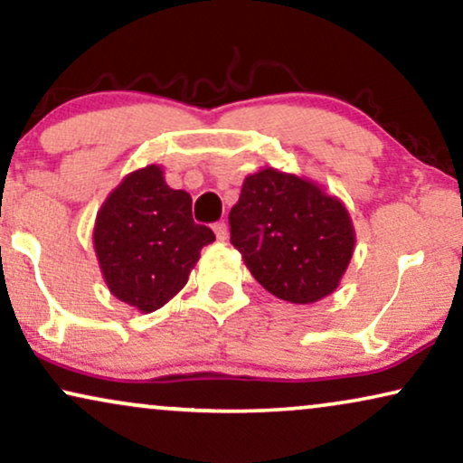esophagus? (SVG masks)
I'll return each instance as SVG.
<instances>
[{
	"mask_svg": "<svg viewBox=\"0 0 463 463\" xmlns=\"http://www.w3.org/2000/svg\"><path fill=\"white\" fill-rule=\"evenodd\" d=\"M213 232H215V237L220 239V241H226V239H228V224H226V222L224 220L215 222Z\"/></svg>",
	"mask_w": 463,
	"mask_h": 463,
	"instance_id": "obj_1",
	"label": "esophagus"
}]
</instances>
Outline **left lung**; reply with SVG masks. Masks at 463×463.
Masks as SVG:
<instances>
[{
    "label": "left lung",
    "mask_w": 463,
    "mask_h": 463,
    "mask_svg": "<svg viewBox=\"0 0 463 463\" xmlns=\"http://www.w3.org/2000/svg\"><path fill=\"white\" fill-rule=\"evenodd\" d=\"M228 224L254 279L294 305L335 292L354 256L355 232L343 203L305 177L270 167L245 177Z\"/></svg>",
    "instance_id": "8db88e82"
}]
</instances>
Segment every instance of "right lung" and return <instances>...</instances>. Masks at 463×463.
I'll use <instances>...</instances> for the list:
<instances>
[{
  "instance_id": "1",
  "label": "right lung",
  "mask_w": 463,
  "mask_h": 463,
  "mask_svg": "<svg viewBox=\"0 0 463 463\" xmlns=\"http://www.w3.org/2000/svg\"><path fill=\"white\" fill-rule=\"evenodd\" d=\"M212 228L193 220V199L147 165L112 190L97 213L92 243L109 292L141 313L169 303L186 286Z\"/></svg>"
}]
</instances>
